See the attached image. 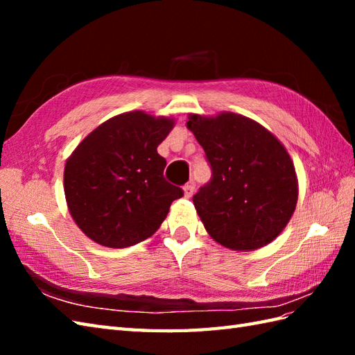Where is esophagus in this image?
<instances>
[{"label":"esophagus","instance_id":"obj_1","mask_svg":"<svg viewBox=\"0 0 355 355\" xmlns=\"http://www.w3.org/2000/svg\"><path fill=\"white\" fill-rule=\"evenodd\" d=\"M183 191H184V197H186V198H191L192 195H193V191H195V184H193V183H187V184L183 187Z\"/></svg>","mask_w":355,"mask_h":355}]
</instances>
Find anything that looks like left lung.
Instances as JSON below:
<instances>
[{
    "label": "left lung",
    "mask_w": 355,
    "mask_h": 355,
    "mask_svg": "<svg viewBox=\"0 0 355 355\" xmlns=\"http://www.w3.org/2000/svg\"><path fill=\"white\" fill-rule=\"evenodd\" d=\"M187 119L212 168V180L193 195L205 229L236 252L270 244L297 205L296 169L285 146L267 128L235 112Z\"/></svg>",
    "instance_id": "8db88e82"
}]
</instances>
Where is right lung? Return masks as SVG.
<instances>
[{"instance_id": "right-lung-1", "label": "right lung", "mask_w": 355, "mask_h": 355, "mask_svg": "<svg viewBox=\"0 0 355 355\" xmlns=\"http://www.w3.org/2000/svg\"><path fill=\"white\" fill-rule=\"evenodd\" d=\"M173 119L145 111L108 119L67 158L64 192L70 215L94 243L123 248L153 236L183 191L166 182L157 146Z\"/></svg>"}]
</instances>
